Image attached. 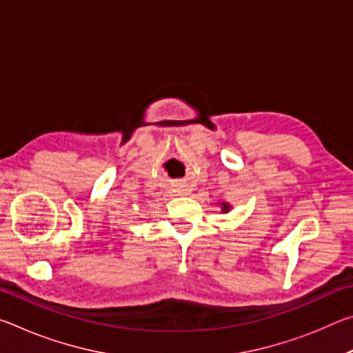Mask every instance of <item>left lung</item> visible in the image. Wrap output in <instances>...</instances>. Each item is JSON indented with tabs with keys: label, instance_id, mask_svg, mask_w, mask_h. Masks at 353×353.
I'll return each mask as SVG.
<instances>
[{
	"label": "left lung",
	"instance_id": "left-lung-1",
	"mask_svg": "<svg viewBox=\"0 0 353 353\" xmlns=\"http://www.w3.org/2000/svg\"><path fill=\"white\" fill-rule=\"evenodd\" d=\"M218 204L221 205V212H223V213H229V212H230V208H232V205L229 204V202H225V201H223V202H218Z\"/></svg>",
	"mask_w": 353,
	"mask_h": 353
}]
</instances>
